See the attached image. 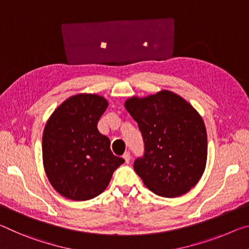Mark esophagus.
I'll use <instances>...</instances> for the list:
<instances>
[{
	"instance_id": "34e87169",
	"label": "esophagus",
	"mask_w": 249,
	"mask_h": 249,
	"mask_svg": "<svg viewBox=\"0 0 249 249\" xmlns=\"http://www.w3.org/2000/svg\"><path fill=\"white\" fill-rule=\"evenodd\" d=\"M124 159L125 163H129L130 160H131V154H130V152H125L124 154Z\"/></svg>"
}]
</instances>
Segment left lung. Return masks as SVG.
<instances>
[{"instance_id":"obj_1","label":"left lung","mask_w":249,"mask_h":249,"mask_svg":"<svg viewBox=\"0 0 249 249\" xmlns=\"http://www.w3.org/2000/svg\"><path fill=\"white\" fill-rule=\"evenodd\" d=\"M125 109L138 122L144 153L133 168L153 193L177 197L196 185L204 172L207 136L202 117L178 95L162 90L132 97Z\"/></svg>"}]
</instances>
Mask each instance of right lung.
<instances>
[{
	"label": "right lung",
	"mask_w": 249,
	"mask_h": 249,
	"mask_svg": "<svg viewBox=\"0 0 249 249\" xmlns=\"http://www.w3.org/2000/svg\"><path fill=\"white\" fill-rule=\"evenodd\" d=\"M107 107L104 97L80 93L65 100L45 125L44 168L64 197L87 201L98 196L124 162L111 152L109 138L98 131Z\"/></svg>",
	"instance_id": "add662e5"
}]
</instances>
